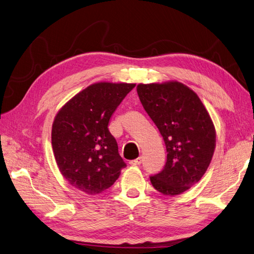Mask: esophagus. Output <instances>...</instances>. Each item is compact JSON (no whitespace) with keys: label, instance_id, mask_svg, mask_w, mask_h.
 <instances>
[{"label":"esophagus","instance_id":"34e87169","mask_svg":"<svg viewBox=\"0 0 254 254\" xmlns=\"http://www.w3.org/2000/svg\"><path fill=\"white\" fill-rule=\"evenodd\" d=\"M141 162H142V159H141V157H138V159H136V160H132V161L129 162V164L132 165V166H137V165H140V164H141Z\"/></svg>","mask_w":254,"mask_h":254}]
</instances>
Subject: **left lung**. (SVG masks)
Wrapping results in <instances>:
<instances>
[{
	"instance_id": "obj_1",
	"label": "left lung",
	"mask_w": 254,
	"mask_h": 254,
	"mask_svg": "<svg viewBox=\"0 0 254 254\" xmlns=\"http://www.w3.org/2000/svg\"><path fill=\"white\" fill-rule=\"evenodd\" d=\"M143 109L166 145L164 170L150 180L159 192L177 195L192 187L205 174L216 144L210 114L193 90L179 81L139 83Z\"/></svg>"
}]
</instances>
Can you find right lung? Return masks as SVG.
Returning <instances> with one entry per match:
<instances>
[{
	"instance_id": "1",
	"label": "right lung",
	"mask_w": 254,
	"mask_h": 254,
	"mask_svg": "<svg viewBox=\"0 0 254 254\" xmlns=\"http://www.w3.org/2000/svg\"><path fill=\"white\" fill-rule=\"evenodd\" d=\"M136 83L97 82L81 90L55 115L52 148L59 170L88 194L109 189L126 166L108 125Z\"/></svg>"
}]
</instances>
